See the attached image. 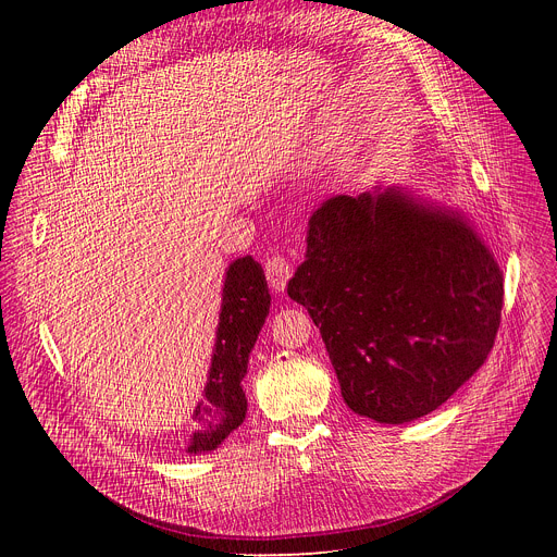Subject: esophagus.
I'll list each match as a JSON object with an SVG mask.
<instances>
[{"instance_id":"obj_1","label":"esophagus","mask_w":557,"mask_h":557,"mask_svg":"<svg viewBox=\"0 0 557 557\" xmlns=\"http://www.w3.org/2000/svg\"><path fill=\"white\" fill-rule=\"evenodd\" d=\"M263 271H267V280L273 290H284L286 282L290 280V273H294L290 263L280 255L271 257L267 263H263Z\"/></svg>"}]
</instances>
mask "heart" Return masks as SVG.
I'll list each match as a JSON object with an SVG mask.
<instances>
[{"mask_svg": "<svg viewBox=\"0 0 557 557\" xmlns=\"http://www.w3.org/2000/svg\"><path fill=\"white\" fill-rule=\"evenodd\" d=\"M219 216H221V212H214V216H212V225H214V227L219 225Z\"/></svg>", "mask_w": 557, "mask_h": 557, "instance_id": "b5f03b06", "label": "heart"}]
</instances>
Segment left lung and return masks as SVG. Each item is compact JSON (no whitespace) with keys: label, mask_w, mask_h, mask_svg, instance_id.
I'll list each match as a JSON object with an SVG mask.
<instances>
[{"label":"left lung","mask_w":557,"mask_h":557,"mask_svg":"<svg viewBox=\"0 0 557 557\" xmlns=\"http://www.w3.org/2000/svg\"><path fill=\"white\" fill-rule=\"evenodd\" d=\"M286 290L320 330L345 404L404 424L443 406L485 363L504 273L460 210L376 185L313 212Z\"/></svg>","instance_id":"1"}]
</instances>
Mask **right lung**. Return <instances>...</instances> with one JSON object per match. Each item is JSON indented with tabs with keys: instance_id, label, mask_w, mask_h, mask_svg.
<instances>
[{
	"instance_id": "right-lung-1",
	"label": "right lung",
	"mask_w": 557,
	"mask_h": 557,
	"mask_svg": "<svg viewBox=\"0 0 557 557\" xmlns=\"http://www.w3.org/2000/svg\"><path fill=\"white\" fill-rule=\"evenodd\" d=\"M269 309L271 294L261 263L250 255L234 259L225 271L212 366L205 395L191 416L196 431L189 437L187 454L214 451L246 420L248 399L242 382Z\"/></svg>"
}]
</instances>
